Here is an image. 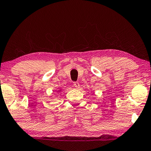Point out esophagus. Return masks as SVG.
Returning a JSON list of instances; mask_svg holds the SVG:
<instances>
[{
	"instance_id": "esophagus-1",
	"label": "esophagus",
	"mask_w": 151,
	"mask_h": 151,
	"mask_svg": "<svg viewBox=\"0 0 151 151\" xmlns=\"http://www.w3.org/2000/svg\"><path fill=\"white\" fill-rule=\"evenodd\" d=\"M73 86H74L76 88H79V83H78V81L73 82Z\"/></svg>"
}]
</instances>
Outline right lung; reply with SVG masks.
Here are the masks:
<instances>
[{"mask_svg": "<svg viewBox=\"0 0 151 151\" xmlns=\"http://www.w3.org/2000/svg\"><path fill=\"white\" fill-rule=\"evenodd\" d=\"M62 91V89H60V90L58 91Z\"/></svg>", "mask_w": 151, "mask_h": 151, "instance_id": "obj_1", "label": "right lung"}]
</instances>
